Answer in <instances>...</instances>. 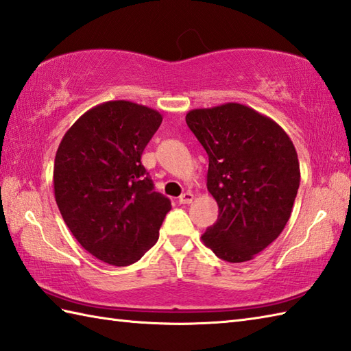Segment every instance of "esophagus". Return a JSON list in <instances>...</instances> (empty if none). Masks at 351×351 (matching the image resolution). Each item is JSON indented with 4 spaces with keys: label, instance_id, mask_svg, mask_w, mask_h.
Masks as SVG:
<instances>
[{
    "label": "esophagus",
    "instance_id": "34e87169",
    "mask_svg": "<svg viewBox=\"0 0 351 351\" xmlns=\"http://www.w3.org/2000/svg\"><path fill=\"white\" fill-rule=\"evenodd\" d=\"M193 199H195V196H193V193L187 191V193H184V195H181V196H180V204H182V205H189V204H191V202H193Z\"/></svg>",
    "mask_w": 351,
    "mask_h": 351
}]
</instances>
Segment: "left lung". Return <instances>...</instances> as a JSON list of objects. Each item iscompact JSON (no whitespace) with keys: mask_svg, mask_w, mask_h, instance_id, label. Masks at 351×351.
Returning a JSON list of instances; mask_svg holds the SVG:
<instances>
[{"mask_svg":"<svg viewBox=\"0 0 351 351\" xmlns=\"http://www.w3.org/2000/svg\"><path fill=\"white\" fill-rule=\"evenodd\" d=\"M189 128L208 154L206 187L219 219L202 241L228 263H245L285 228L300 185L288 134L273 119L237 102L190 110Z\"/></svg>","mask_w":351,"mask_h":351,"instance_id":"obj_1","label":"left lung"}]
</instances>
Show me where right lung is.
<instances>
[{
  "label": "right lung",
  "instance_id": "right-lung-1",
  "mask_svg": "<svg viewBox=\"0 0 351 351\" xmlns=\"http://www.w3.org/2000/svg\"><path fill=\"white\" fill-rule=\"evenodd\" d=\"M162 116L131 101L90 108L66 131L54 196L72 235L111 265L137 263L158 240L170 200L154 191L140 158Z\"/></svg>",
  "mask_w": 351,
  "mask_h": 351
}]
</instances>
